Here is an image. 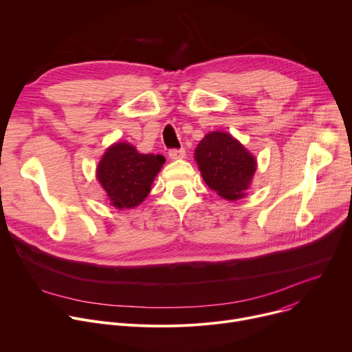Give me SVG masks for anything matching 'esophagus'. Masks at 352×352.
<instances>
[{
    "mask_svg": "<svg viewBox=\"0 0 352 352\" xmlns=\"http://www.w3.org/2000/svg\"><path fill=\"white\" fill-rule=\"evenodd\" d=\"M169 158H170V160H173V161H177V160H183V158H186V151H184V148L170 149V151H169Z\"/></svg>",
    "mask_w": 352,
    "mask_h": 352,
    "instance_id": "obj_1",
    "label": "esophagus"
}]
</instances>
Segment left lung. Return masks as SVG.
Returning <instances> with one entry per match:
<instances>
[{
  "instance_id": "obj_1",
  "label": "left lung",
  "mask_w": 352,
  "mask_h": 352,
  "mask_svg": "<svg viewBox=\"0 0 352 352\" xmlns=\"http://www.w3.org/2000/svg\"><path fill=\"white\" fill-rule=\"evenodd\" d=\"M204 182L219 197L235 201L246 196L254 176V156L228 133L207 134L194 151Z\"/></svg>"
}]
</instances>
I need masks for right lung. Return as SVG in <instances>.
I'll list each match as a JSON object with an SVG mask.
<instances>
[{
    "label": "right lung",
    "instance_id": "right-lung-1",
    "mask_svg": "<svg viewBox=\"0 0 352 352\" xmlns=\"http://www.w3.org/2000/svg\"><path fill=\"white\" fill-rule=\"evenodd\" d=\"M164 164L162 155L140 153L129 142H116L103 153L96 177L113 207L134 208L146 199Z\"/></svg>",
    "mask_w": 352,
    "mask_h": 352
}]
</instances>
